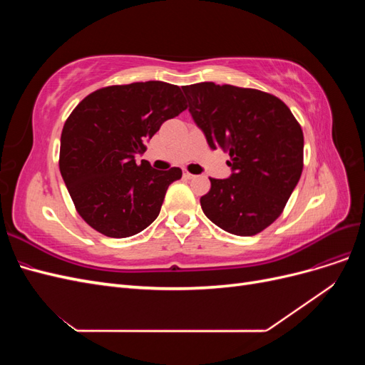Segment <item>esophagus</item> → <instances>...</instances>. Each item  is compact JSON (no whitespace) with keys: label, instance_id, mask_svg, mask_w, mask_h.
<instances>
[{"label":"esophagus","instance_id":"obj_1","mask_svg":"<svg viewBox=\"0 0 365 365\" xmlns=\"http://www.w3.org/2000/svg\"><path fill=\"white\" fill-rule=\"evenodd\" d=\"M182 176H184L185 180H193V178H195V175H192L190 172H187V170L182 172Z\"/></svg>","mask_w":365,"mask_h":365}]
</instances>
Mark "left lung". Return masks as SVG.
Segmentation results:
<instances>
[{
    "label": "left lung",
    "instance_id": "obj_1",
    "mask_svg": "<svg viewBox=\"0 0 365 365\" xmlns=\"http://www.w3.org/2000/svg\"><path fill=\"white\" fill-rule=\"evenodd\" d=\"M189 111L212 149L228 152L230 178H210L204 215L231 235L254 236L288 202L303 170V130L279 97L202 82L182 86Z\"/></svg>",
    "mask_w": 365,
    "mask_h": 365
}]
</instances>
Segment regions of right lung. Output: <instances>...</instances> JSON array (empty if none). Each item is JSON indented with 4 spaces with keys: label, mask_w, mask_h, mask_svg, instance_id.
<instances>
[{
    "label": "right lung",
    "mask_w": 365,
    "mask_h": 365,
    "mask_svg": "<svg viewBox=\"0 0 365 365\" xmlns=\"http://www.w3.org/2000/svg\"><path fill=\"white\" fill-rule=\"evenodd\" d=\"M187 109L181 88L160 81L113 85L88 94L67 118L59 169L85 222L108 237H129L160 215L180 168L155 170L135 155L165 120Z\"/></svg>",
    "instance_id": "1"
}]
</instances>
